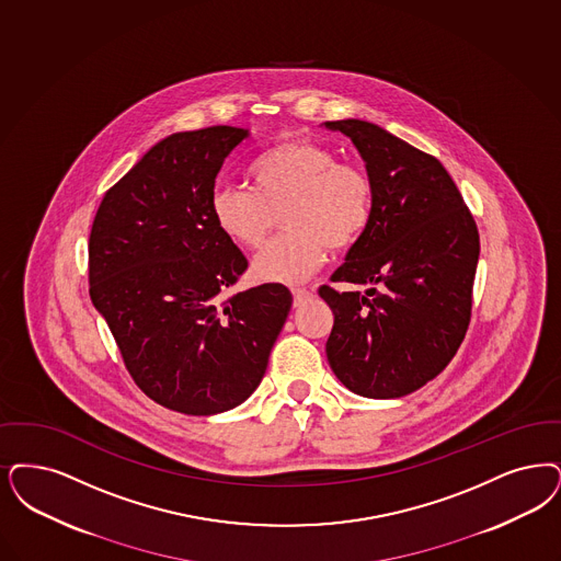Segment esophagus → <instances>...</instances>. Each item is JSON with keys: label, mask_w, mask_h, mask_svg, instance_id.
Here are the masks:
<instances>
[{"label": "esophagus", "mask_w": 561, "mask_h": 561, "mask_svg": "<svg viewBox=\"0 0 561 561\" xmlns=\"http://www.w3.org/2000/svg\"><path fill=\"white\" fill-rule=\"evenodd\" d=\"M291 294H294V307H300L313 298V291L307 290V288H294Z\"/></svg>", "instance_id": "1"}]
</instances>
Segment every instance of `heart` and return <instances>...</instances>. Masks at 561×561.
Listing matches in <instances>:
<instances>
[{"label": "heart", "mask_w": 561, "mask_h": 561, "mask_svg": "<svg viewBox=\"0 0 561 561\" xmlns=\"http://www.w3.org/2000/svg\"><path fill=\"white\" fill-rule=\"evenodd\" d=\"M248 180L250 187H215L210 217L227 240L256 250L282 210L286 233L270 242L252 265L263 282L298 284L311 277L330 248L353 247L374 215L369 173L309 139L271 146L250 162Z\"/></svg>", "instance_id": "heart-1"}]
</instances>
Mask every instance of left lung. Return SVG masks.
<instances>
[{"label":"left lung","instance_id":"obj_1","mask_svg":"<svg viewBox=\"0 0 561 561\" xmlns=\"http://www.w3.org/2000/svg\"><path fill=\"white\" fill-rule=\"evenodd\" d=\"M325 127L353 139L374 181L369 227L332 275L374 288H319L334 313L325 353L355 394L399 399L436 378L466 337L478 227L432 154L359 118Z\"/></svg>","mask_w":561,"mask_h":561}]
</instances>
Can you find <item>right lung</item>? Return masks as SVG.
Masks as SVG:
<instances>
[{
  "instance_id": "add662e5",
  "label": "right lung",
  "mask_w": 561,
  "mask_h": 561,
  "mask_svg": "<svg viewBox=\"0 0 561 561\" xmlns=\"http://www.w3.org/2000/svg\"><path fill=\"white\" fill-rule=\"evenodd\" d=\"M247 135H169L104 194L91 225V302L137 388L185 415L244 403L290 313L282 284L229 294L248 261L213 221L210 194Z\"/></svg>"
}]
</instances>
